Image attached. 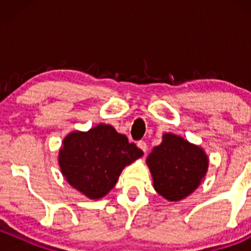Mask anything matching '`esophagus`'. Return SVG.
<instances>
[{"label":"esophagus","instance_id":"34e87169","mask_svg":"<svg viewBox=\"0 0 251 251\" xmlns=\"http://www.w3.org/2000/svg\"><path fill=\"white\" fill-rule=\"evenodd\" d=\"M137 145H138V148L146 153V151H148V144H146L145 142H143V140H140V142H138Z\"/></svg>","mask_w":251,"mask_h":251}]
</instances>
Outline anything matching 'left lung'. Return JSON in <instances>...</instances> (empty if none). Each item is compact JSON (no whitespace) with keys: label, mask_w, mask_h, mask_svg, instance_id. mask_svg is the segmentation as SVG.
Listing matches in <instances>:
<instances>
[{"label":"left lung","mask_w":251,"mask_h":251,"mask_svg":"<svg viewBox=\"0 0 251 251\" xmlns=\"http://www.w3.org/2000/svg\"><path fill=\"white\" fill-rule=\"evenodd\" d=\"M153 188L169 201H179L197 190L205 177L209 158L200 145L180 135L164 133L162 143L146 158Z\"/></svg>","instance_id":"8db88e82"}]
</instances>
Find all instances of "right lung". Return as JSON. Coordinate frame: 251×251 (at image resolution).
<instances>
[{"mask_svg": "<svg viewBox=\"0 0 251 251\" xmlns=\"http://www.w3.org/2000/svg\"><path fill=\"white\" fill-rule=\"evenodd\" d=\"M143 154L113 126L99 124L87 132L75 129L66 135L57 162L72 188L89 200H100L114 188L125 166Z\"/></svg>", "mask_w": 251, "mask_h": 251, "instance_id": "1", "label": "right lung"}]
</instances>
